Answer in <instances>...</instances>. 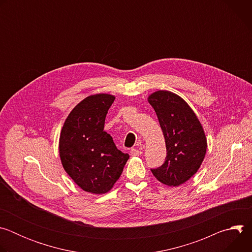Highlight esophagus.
I'll list each match as a JSON object with an SVG mask.
<instances>
[{"instance_id":"34e87169","label":"esophagus","mask_w":252,"mask_h":252,"mask_svg":"<svg viewBox=\"0 0 252 252\" xmlns=\"http://www.w3.org/2000/svg\"><path fill=\"white\" fill-rule=\"evenodd\" d=\"M130 154L132 157H137V156H140L142 154V152L140 150H137V149H132L130 151Z\"/></svg>"}]
</instances>
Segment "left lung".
<instances>
[{
  "mask_svg": "<svg viewBox=\"0 0 252 252\" xmlns=\"http://www.w3.org/2000/svg\"><path fill=\"white\" fill-rule=\"evenodd\" d=\"M148 100L157 113L166 147L165 161L152 172L161 184L178 187L195 174L203 161L207 148L204 130L191 107L176 94L158 91Z\"/></svg>",
  "mask_w": 252,
  "mask_h": 252,
  "instance_id": "1",
  "label": "left lung"
}]
</instances>
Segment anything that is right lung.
Here are the masks:
<instances>
[{
  "label": "right lung",
  "mask_w": 252,
  "mask_h": 252,
  "mask_svg": "<svg viewBox=\"0 0 252 252\" xmlns=\"http://www.w3.org/2000/svg\"><path fill=\"white\" fill-rule=\"evenodd\" d=\"M116 96L89 95L69 113L63 126L59 151L63 169L85 191L103 194L120 178L129 158L117 149L103 130L107 111Z\"/></svg>",
  "instance_id": "1"
}]
</instances>
